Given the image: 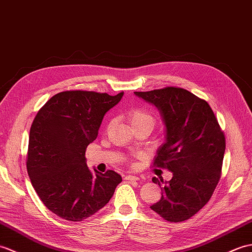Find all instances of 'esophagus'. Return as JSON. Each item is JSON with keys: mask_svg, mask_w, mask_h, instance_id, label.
I'll use <instances>...</instances> for the list:
<instances>
[{"mask_svg": "<svg viewBox=\"0 0 252 252\" xmlns=\"http://www.w3.org/2000/svg\"><path fill=\"white\" fill-rule=\"evenodd\" d=\"M125 179L128 181H138L139 180V178L137 176H131V175H127L125 177Z\"/></svg>", "mask_w": 252, "mask_h": 252, "instance_id": "esophagus-1", "label": "esophagus"}]
</instances>
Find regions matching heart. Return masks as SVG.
Returning a JSON list of instances; mask_svg holds the SVG:
<instances>
[{"mask_svg": "<svg viewBox=\"0 0 252 252\" xmlns=\"http://www.w3.org/2000/svg\"><path fill=\"white\" fill-rule=\"evenodd\" d=\"M127 117L132 128H136L138 126H149L153 128L156 124L155 116L142 108L131 109L128 112Z\"/></svg>", "mask_w": 252, "mask_h": 252, "instance_id": "obj_1", "label": "heart"}]
</instances>
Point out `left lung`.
I'll list each match as a JSON object with an SVG mask.
<instances>
[{"mask_svg": "<svg viewBox=\"0 0 252 252\" xmlns=\"http://www.w3.org/2000/svg\"><path fill=\"white\" fill-rule=\"evenodd\" d=\"M135 94L160 111L166 142L153 166L172 172L159 202L150 208L169 222L186 221L209 202L220 180L224 132L208 102L187 89L168 86ZM152 181L159 187L164 182L155 177Z\"/></svg>", "mask_w": 252, "mask_h": 252, "instance_id": "left-lung-1", "label": "left lung"}]
</instances>
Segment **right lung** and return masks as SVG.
<instances>
[{"label":"right lung","instance_id":"obj_1","mask_svg":"<svg viewBox=\"0 0 252 252\" xmlns=\"http://www.w3.org/2000/svg\"><path fill=\"white\" fill-rule=\"evenodd\" d=\"M123 94L65 91L38 110L30 129L27 170L38 197L56 216L73 222L87 219L109 203L122 182L113 170L89 169L85 152L104 114Z\"/></svg>","mask_w":252,"mask_h":252}]
</instances>
